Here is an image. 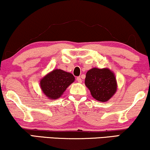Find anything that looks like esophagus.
<instances>
[{
  "mask_svg": "<svg viewBox=\"0 0 150 150\" xmlns=\"http://www.w3.org/2000/svg\"><path fill=\"white\" fill-rule=\"evenodd\" d=\"M76 80H77V81L79 82V83H82V79H81V77H77V79H76Z\"/></svg>",
  "mask_w": 150,
  "mask_h": 150,
  "instance_id": "34e87169",
  "label": "esophagus"
}]
</instances>
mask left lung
I'll list each match as a JSON object with an SVG mask.
<instances>
[{
	"mask_svg": "<svg viewBox=\"0 0 150 150\" xmlns=\"http://www.w3.org/2000/svg\"><path fill=\"white\" fill-rule=\"evenodd\" d=\"M85 85L91 96L100 102H106L117 91V82L110 69L92 68L86 74Z\"/></svg>",
	"mask_w": 150,
	"mask_h": 150,
	"instance_id": "obj_1",
	"label": "left lung"
}]
</instances>
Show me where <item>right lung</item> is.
Here are the masks:
<instances>
[{"instance_id": "1", "label": "right lung", "mask_w": 150, "mask_h": 150, "mask_svg": "<svg viewBox=\"0 0 150 150\" xmlns=\"http://www.w3.org/2000/svg\"><path fill=\"white\" fill-rule=\"evenodd\" d=\"M74 80V76L71 73L57 69L41 80L40 86L48 98L57 99Z\"/></svg>"}]
</instances>
